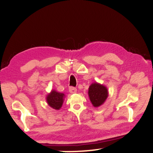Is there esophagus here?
Masks as SVG:
<instances>
[{"mask_svg": "<svg viewBox=\"0 0 153 153\" xmlns=\"http://www.w3.org/2000/svg\"><path fill=\"white\" fill-rule=\"evenodd\" d=\"M76 88L74 87H70V88H69V91H70V93H76Z\"/></svg>", "mask_w": 153, "mask_h": 153, "instance_id": "1", "label": "esophagus"}]
</instances>
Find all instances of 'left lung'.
I'll return each mask as SVG.
<instances>
[{
  "label": "left lung",
  "mask_w": 153,
  "mask_h": 153,
  "mask_svg": "<svg viewBox=\"0 0 153 153\" xmlns=\"http://www.w3.org/2000/svg\"><path fill=\"white\" fill-rule=\"evenodd\" d=\"M108 89L104 85L97 82L93 83L88 89V96L92 104L98 107L104 103L108 97Z\"/></svg>",
  "instance_id": "obj_1"
}]
</instances>
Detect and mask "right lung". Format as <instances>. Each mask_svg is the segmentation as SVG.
<instances>
[{
    "label": "right lung",
    "instance_id": "obj_1",
    "mask_svg": "<svg viewBox=\"0 0 153 153\" xmlns=\"http://www.w3.org/2000/svg\"><path fill=\"white\" fill-rule=\"evenodd\" d=\"M65 98V94L58 93L55 90H52L51 93L48 94L46 100L49 106L53 109L59 110L62 107Z\"/></svg>",
    "mask_w": 153,
    "mask_h": 153
}]
</instances>
